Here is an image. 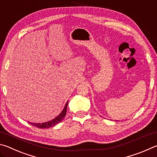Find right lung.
I'll return each instance as SVG.
<instances>
[{"mask_svg": "<svg viewBox=\"0 0 157 157\" xmlns=\"http://www.w3.org/2000/svg\"><path fill=\"white\" fill-rule=\"evenodd\" d=\"M68 102H66V104L65 105L64 108H63V109L62 110V112H61L59 115H58L56 118H55L54 119H52V120L50 121H48V122H45V123H29L30 124L33 126H35L36 127H38V128H49L50 127H52L55 125V124H57V123H60L61 121H62L63 118H64V117L66 114V109H67V105H68Z\"/></svg>", "mask_w": 157, "mask_h": 157, "instance_id": "right-lung-1", "label": "right lung"}]
</instances>
